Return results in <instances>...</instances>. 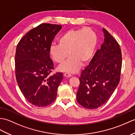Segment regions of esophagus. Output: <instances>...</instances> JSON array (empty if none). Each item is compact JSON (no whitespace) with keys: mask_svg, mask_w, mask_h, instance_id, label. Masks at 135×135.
Returning a JSON list of instances; mask_svg holds the SVG:
<instances>
[{"mask_svg":"<svg viewBox=\"0 0 135 135\" xmlns=\"http://www.w3.org/2000/svg\"><path fill=\"white\" fill-rule=\"evenodd\" d=\"M64 76H65V77H71V75L70 74H69V73H64Z\"/></svg>","mask_w":135,"mask_h":135,"instance_id":"1","label":"esophagus"}]
</instances>
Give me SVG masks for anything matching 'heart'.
I'll use <instances>...</instances> for the list:
<instances>
[{"instance_id": "obj_1", "label": "heart", "mask_w": 135, "mask_h": 135, "mask_svg": "<svg viewBox=\"0 0 135 135\" xmlns=\"http://www.w3.org/2000/svg\"><path fill=\"white\" fill-rule=\"evenodd\" d=\"M97 45V36L90 27L70 30L62 34L59 39V44H52L50 55L56 62L61 64L58 70L75 73L79 70L81 62H88L94 54ZM69 53L68 54V53Z\"/></svg>"}]
</instances>
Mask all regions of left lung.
<instances>
[{
  "mask_svg": "<svg viewBox=\"0 0 135 135\" xmlns=\"http://www.w3.org/2000/svg\"><path fill=\"white\" fill-rule=\"evenodd\" d=\"M104 41L89 64L81 73L78 102L89 109L102 106L120 82L122 55L118 43L103 28Z\"/></svg>",
  "mask_w": 135,
  "mask_h": 135,
  "instance_id": "obj_1",
  "label": "left lung"
}]
</instances>
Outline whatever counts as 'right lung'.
Returning <instances> with one entry per match:
<instances>
[{"label":"right lung","instance_id":"1","mask_svg":"<svg viewBox=\"0 0 135 135\" xmlns=\"http://www.w3.org/2000/svg\"><path fill=\"white\" fill-rule=\"evenodd\" d=\"M61 25L41 23L18 42L15 55V76L25 98L32 105L44 107L55 101L62 74L51 73L54 64L49 49Z\"/></svg>","mask_w":135,"mask_h":135}]
</instances>
